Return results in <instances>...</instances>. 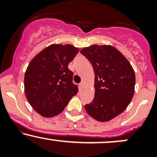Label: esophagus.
Listing matches in <instances>:
<instances>
[{"mask_svg": "<svg viewBox=\"0 0 157 157\" xmlns=\"http://www.w3.org/2000/svg\"><path fill=\"white\" fill-rule=\"evenodd\" d=\"M84 86H85V83L83 82H80V89H84Z\"/></svg>", "mask_w": 157, "mask_h": 157, "instance_id": "34e87169", "label": "esophagus"}]
</instances>
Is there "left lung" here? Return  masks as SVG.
<instances>
[{
  "instance_id": "obj_1",
  "label": "left lung",
  "mask_w": 157,
  "mask_h": 157,
  "mask_svg": "<svg viewBox=\"0 0 157 157\" xmlns=\"http://www.w3.org/2000/svg\"><path fill=\"white\" fill-rule=\"evenodd\" d=\"M80 53L91 63L95 75L94 98L85 109L97 121H109L123 112L133 98L134 69L125 56L110 45H92Z\"/></svg>"
}]
</instances>
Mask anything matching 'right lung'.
Returning <instances> with one entry per match:
<instances>
[{
  "mask_svg": "<svg viewBox=\"0 0 157 157\" xmlns=\"http://www.w3.org/2000/svg\"><path fill=\"white\" fill-rule=\"evenodd\" d=\"M79 49L70 44H52L34 57L24 77L25 94L33 109L44 117L63 111L78 92L68 65Z\"/></svg>",
  "mask_w": 157,
  "mask_h": 157,
  "instance_id": "obj_1",
  "label": "right lung"
}]
</instances>
